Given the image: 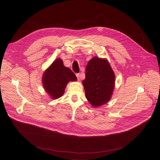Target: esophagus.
Wrapping results in <instances>:
<instances>
[{"mask_svg":"<svg viewBox=\"0 0 160 160\" xmlns=\"http://www.w3.org/2000/svg\"><path fill=\"white\" fill-rule=\"evenodd\" d=\"M76 75V76H77L78 79V80H79V79H80V74H79V73H77Z\"/></svg>","mask_w":160,"mask_h":160,"instance_id":"obj_1","label":"esophagus"}]
</instances>
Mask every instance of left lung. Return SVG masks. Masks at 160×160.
Segmentation results:
<instances>
[{
	"label": "left lung",
	"instance_id": "1",
	"mask_svg": "<svg viewBox=\"0 0 160 160\" xmlns=\"http://www.w3.org/2000/svg\"><path fill=\"white\" fill-rule=\"evenodd\" d=\"M115 75L108 60L94 57L86 68V78L82 81L86 97L93 107L107 103L114 88Z\"/></svg>",
	"mask_w": 160,
	"mask_h": 160
}]
</instances>
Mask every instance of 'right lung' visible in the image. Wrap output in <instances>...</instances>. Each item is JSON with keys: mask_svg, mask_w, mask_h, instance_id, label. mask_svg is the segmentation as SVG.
Returning a JSON list of instances; mask_svg holds the SVG:
<instances>
[{"mask_svg": "<svg viewBox=\"0 0 160 160\" xmlns=\"http://www.w3.org/2000/svg\"><path fill=\"white\" fill-rule=\"evenodd\" d=\"M76 80L74 73L65 67L62 60L59 58L46 69L42 76L44 88L53 99L61 97L69 82Z\"/></svg>", "mask_w": 160, "mask_h": 160, "instance_id": "right-lung-1", "label": "right lung"}]
</instances>
